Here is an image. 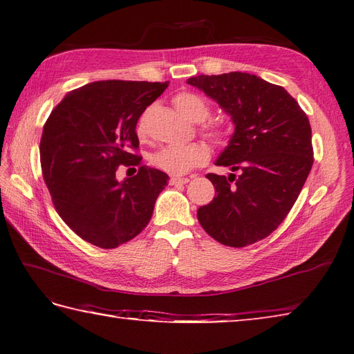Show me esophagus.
Segmentation results:
<instances>
[{"label": "esophagus", "mask_w": 354, "mask_h": 354, "mask_svg": "<svg viewBox=\"0 0 354 354\" xmlns=\"http://www.w3.org/2000/svg\"><path fill=\"white\" fill-rule=\"evenodd\" d=\"M189 178H179V176H172L171 183L172 185H176V183H188Z\"/></svg>", "instance_id": "34e87169"}]
</instances>
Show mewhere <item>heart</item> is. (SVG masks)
Segmentation results:
<instances>
[{
    "label": "heart",
    "instance_id": "heart-1",
    "mask_svg": "<svg viewBox=\"0 0 354 354\" xmlns=\"http://www.w3.org/2000/svg\"><path fill=\"white\" fill-rule=\"evenodd\" d=\"M174 104L176 110L192 121H204L209 115V105L207 101L192 92H180L175 98ZM204 131L217 143L227 140V131L220 126L209 122L204 127ZM137 134L140 139L147 137V114H145L137 124ZM211 150L203 142H195L182 146H167L156 151L151 156V165L162 172L169 175H185L192 169L203 166L209 160Z\"/></svg>",
    "mask_w": 354,
    "mask_h": 354
}]
</instances>
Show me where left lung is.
<instances>
[{"label":"left lung","instance_id":"obj_1","mask_svg":"<svg viewBox=\"0 0 354 354\" xmlns=\"http://www.w3.org/2000/svg\"><path fill=\"white\" fill-rule=\"evenodd\" d=\"M188 84L232 115L234 134L217 165L240 171L207 175L215 198L199 207L198 221L218 243L245 248L273 233L298 199L314 163L310 120L285 88L256 75H199Z\"/></svg>","mask_w":354,"mask_h":354}]
</instances>
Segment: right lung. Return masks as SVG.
Here are the masks:
<instances>
[{"label":"right lung","instance_id":"add662e5","mask_svg":"<svg viewBox=\"0 0 354 354\" xmlns=\"http://www.w3.org/2000/svg\"><path fill=\"white\" fill-rule=\"evenodd\" d=\"M169 82L97 81L73 89L46 120L41 175L55 209L75 234L115 249L149 224L169 176L142 165L137 121ZM118 165L138 174L118 183Z\"/></svg>","mask_w":354,"mask_h":354}]
</instances>
